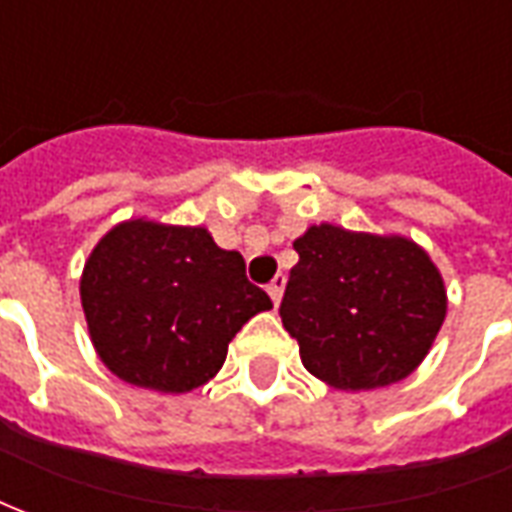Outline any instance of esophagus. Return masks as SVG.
Instances as JSON below:
<instances>
[{"label":"esophagus","instance_id":"1","mask_svg":"<svg viewBox=\"0 0 512 512\" xmlns=\"http://www.w3.org/2000/svg\"><path fill=\"white\" fill-rule=\"evenodd\" d=\"M283 289H286V275H275L270 286H267V292H270V297H272V302H275V305H281Z\"/></svg>","mask_w":512,"mask_h":512}]
</instances>
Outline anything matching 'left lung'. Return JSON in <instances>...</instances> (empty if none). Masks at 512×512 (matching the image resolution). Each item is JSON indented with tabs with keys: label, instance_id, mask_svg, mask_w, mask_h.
<instances>
[{
	"label": "left lung",
	"instance_id": "8db88e82",
	"mask_svg": "<svg viewBox=\"0 0 512 512\" xmlns=\"http://www.w3.org/2000/svg\"><path fill=\"white\" fill-rule=\"evenodd\" d=\"M281 319L302 365L338 390L401 382L445 322V281L417 242L322 223L294 240Z\"/></svg>",
	"mask_w": 512,
	"mask_h": 512
}]
</instances>
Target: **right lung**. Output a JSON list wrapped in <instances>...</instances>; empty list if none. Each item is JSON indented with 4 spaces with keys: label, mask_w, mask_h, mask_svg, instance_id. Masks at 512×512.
I'll list each match as a JSON object with an SVG mask.
<instances>
[{
    "label": "right lung",
    "mask_w": 512,
    "mask_h": 512,
    "mask_svg": "<svg viewBox=\"0 0 512 512\" xmlns=\"http://www.w3.org/2000/svg\"><path fill=\"white\" fill-rule=\"evenodd\" d=\"M89 338L122 382L190 393L226 363L242 324L272 300L245 278V259L201 226L125 220L89 253L81 275Z\"/></svg>",
    "instance_id": "1"
}]
</instances>
